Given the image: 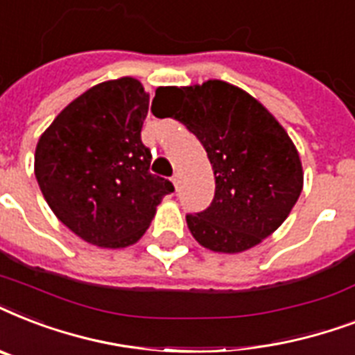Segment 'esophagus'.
I'll return each instance as SVG.
<instances>
[{
    "instance_id": "esophagus-1",
    "label": "esophagus",
    "mask_w": 355,
    "mask_h": 355,
    "mask_svg": "<svg viewBox=\"0 0 355 355\" xmlns=\"http://www.w3.org/2000/svg\"><path fill=\"white\" fill-rule=\"evenodd\" d=\"M173 186H175V189H178L180 188V175H178V173H175V175H173Z\"/></svg>"
}]
</instances>
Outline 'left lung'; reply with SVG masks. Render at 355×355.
Wrapping results in <instances>:
<instances>
[{
    "mask_svg": "<svg viewBox=\"0 0 355 355\" xmlns=\"http://www.w3.org/2000/svg\"><path fill=\"white\" fill-rule=\"evenodd\" d=\"M156 96L169 118L200 139L216 177L211 205L186 216L191 236L223 254L259 245L286 221L304 186L302 162L286 128L258 99L225 80L166 86Z\"/></svg>",
    "mask_w": 355,
    "mask_h": 355,
    "instance_id": "8db88e82",
    "label": "left lung"
}]
</instances>
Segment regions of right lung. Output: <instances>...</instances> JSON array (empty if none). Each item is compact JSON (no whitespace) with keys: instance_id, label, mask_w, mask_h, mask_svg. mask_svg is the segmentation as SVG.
Returning <instances> with one entry per match:
<instances>
[{"instance_id":"right-lung-1","label":"right lung","mask_w":355,"mask_h":355,"mask_svg":"<svg viewBox=\"0 0 355 355\" xmlns=\"http://www.w3.org/2000/svg\"><path fill=\"white\" fill-rule=\"evenodd\" d=\"M149 94L134 77L105 80L69 103L42 132L35 177L73 234L103 248L134 245L173 184L149 171L141 144Z\"/></svg>"}]
</instances>
